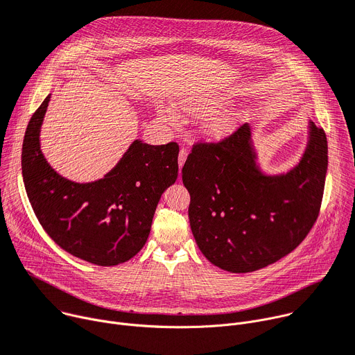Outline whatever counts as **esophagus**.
I'll use <instances>...</instances> for the list:
<instances>
[{
  "mask_svg": "<svg viewBox=\"0 0 355 355\" xmlns=\"http://www.w3.org/2000/svg\"><path fill=\"white\" fill-rule=\"evenodd\" d=\"M187 155H188L187 150H185V148H181V150H180V154H178V167H180V171H181V168H182V166H184V163H185Z\"/></svg>",
  "mask_w": 355,
  "mask_h": 355,
  "instance_id": "esophagus-1",
  "label": "esophagus"
}]
</instances>
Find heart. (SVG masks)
<instances>
[{
	"instance_id": "1",
	"label": "heart",
	"mask_w": 355,
	"mask_h": 355,
	"mask_svg": "<svg viewBox=\"0 0 355 355\" xmlns=\"http://www.w3.org/2000/svg\"><path fill=\"white\" fill-rule=\"evenodd\" d=\"M231 99L230 94L204 96V94H188L180 99V107L182 112L191 116H205L218 112L222 106L227 105ZM155 113L161 121L175 125L180 121V112L171 103H159L155 107ZM234 125L230 116H218L208 123V130L214 136H222L228 133Z\"/></svg>"
}]
</instances>
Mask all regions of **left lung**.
Here are the masks:
<instances>
[{
  "mask_svg": "<svg viewBox=\"0 0 355 355\" xmlns=\"http://www.w3.org/2000/svg\"><path fill=\"white\" fill-rule=\"evenodd\" d=\"M327 137L309 120L299 164L266 174L249 123L219 143H198L182 167L192 235L207 259L232 273L266 268L296 249L318 216L327 174Z\"/></svg>",
  "mask_w": 355,
  "mask_h": 355,
  "instance_id": "8db88e82",
  "label": "left lung"
}]
</instances>
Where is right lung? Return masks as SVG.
I'll return each mask as SVG.
<instances>
[{"instance_id": "right-lung-1", "label": "right lung", "mask_w": 355, "mask_h": 355, "mask_svg": "<svg viewBox=\"0 0 355 355\" xmlns=\"http://www.w3.org/2000/svg\"><path fill=\"white\" fill-rule=\"evenodd\" d=\"M48 94L32 114L22 144V177L29 202L46 234L63 250L99 266H116L144 246L157 204L178 177V144L135 140L101 180L59 175L41 150Z\"/></svg>"}]
</instances>
